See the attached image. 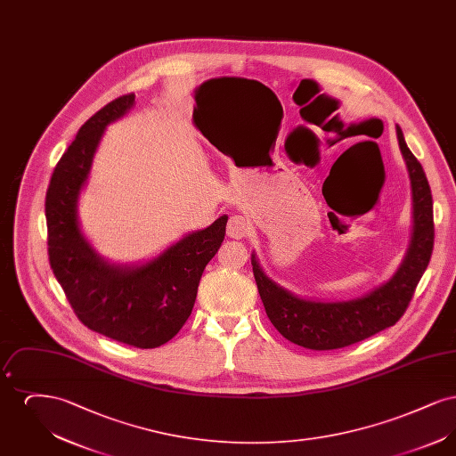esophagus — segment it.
Returning <instances> with one entry per match:
<instances>
[{
  "mask_svg": "<svg viewBox=\"0 0 456 456\" xmlns=\"http://www.w3.org/2000/svg\"><path fill=\"white\" fill-rule=\"evenodd\" d=\"M251 232V222L244 216H232L227 222V236L229 238L242 239Z\"/></svg>",
  "mask_w": 456,
  "mask_h": 456,
  "instance_id": "obj_1",
  "label": "esophagus"
}]
</instances>
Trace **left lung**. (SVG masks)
<instances>
[{
  "label": "left lung",
  "instance_id": "8db88e82",
  "mask_svg": "<svg viewBox=\"0 0 456 456\" xmlns=\"http://www.w3.org/2000/svg\"><path fill=\"white\" fill-rule=\"evenodd\" d=\"M396 136L412 184L413 231L407 255L388 282L352 301H307L268 279L255 255L251 256L266 316L289 342L311 350L347 347L395 325L412 301L433 255V196L424 169L409 151L400 126H396Z\"/></svg>",
  "mask_w": 456,
  "mask_h": 456
}]
</instances>
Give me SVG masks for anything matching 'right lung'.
Returning a JSON list of instances; mask_svg holds the SVG:
<instances>
[{"label":"right lung","instance_id":"obj_1","mask_svg":"<svg viewBox=\"0 0 456 456\" xmlns=\"http://www.w3.org/2000/svg\"><path fill=\"white\" fill-rule=\"evenodd\" d=\"M133 104L134 94H126L97 110L56 164L45 193L47 255L84 325L126 346L155 348L169 342L190 318L201 273L225 236L227 216L142 266L109 265L94 251L78 225V195L106 126Z\"/></svg>","mask_w":456,"mask_h":456}]
</instances>
